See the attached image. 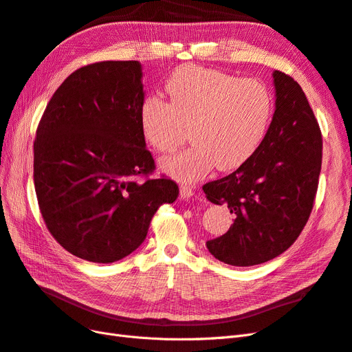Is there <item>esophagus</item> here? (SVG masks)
Listing matches in <instances>:
<instances>
[{
  "label": "esophagus",
  "mask_w": 352,
  "mask_h": 352,
  "mask_svg": "<svg viewBox=\"0 0 352 352\" xmlns=\"http://www.w3.org/2000/svg\"><path fill=\"white\" fill-rule=\"evenodd\" d=\"M180 197L184 199H190L195 197V189L189 185H182L180 186Z\"/></svg>",
  "instance_id": "1"
}]
</instances>
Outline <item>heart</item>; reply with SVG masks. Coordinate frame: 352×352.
Masks as SVG:
<instances>
[{
	"instance_id": "heart-1",
	"label": "heart",
	"mask_w": 352,
	"mask_h": 352,
	"mask_svg": "<svg viewBox=\"0 0 352 352\" xmlns=\"http://www.w3.org/2000/svg\"><path fill=\"white\" fill-rule=\"evenodd\" d=\"M164 89L168 102L148 95L140 120L146 141L160 153L175 151L189 126L194 144L162 160L170 176L194 182L214 164L219 170L236 168L258 150L273 116L272 94L263 82L182 66L170 74Z\"/></svg>"
}]
</instances>
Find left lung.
I'll return each mask as SVG.
<instances>
[{
  "label": "left lung",
  "mask_w": 352,
  "mask_h": 352,
  "mask_svg": "<svg viewBox=\"0 0 352 352\" xmlns=\"http://www.w3.org/2000/svg\"><path fill=\"white\" fill-rule=\"evenodd\" d=\"M276 110L258 150L235 172L202 186L212 204L235 214L207 242L211 255L239 267L285 252L311 214L322 170V132L298 82L274 70Z\"/></svg>",
  "instance_id": "8db88e82"
}]
</instances>
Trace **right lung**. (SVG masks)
<instances>
[{
	"instance_id": "1",
	"label": "right lung",
	"mask_w": 352,
	"mask_h": 352,
	"mask_svg": "<svg viewBox=\"0 0 352 352\" xmlns=\"http://www.w3.org/2000/svg\"><path fill=\"white\" fill-rule=\"evenodd\" d=\"M140 61H100L73 72L52 95L34 142V182L50 233L76 257L114 263L144 242L155 211L179 195L151 177L140 120Z\"/></svg>"
}]
</instances>
